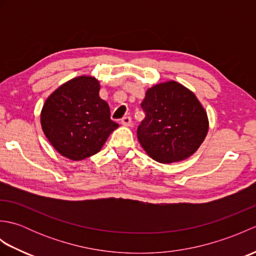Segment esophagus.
I'll list each match as a JSON object with an SVG mask.
<instances>
[{"label":"esophagus","instance_id":"obj_1","mask_svg":"<svg viewBox=\"0 0 256 256\" xmlns=\"http://www.w3.org/2000/svg\"><path fill=\"white\" fill-rule=\"evenodd\" d=\"M121 124L123 125V126H131V124H132L131 118H130V116H124L121 120Z\"/></svg>","mask_w":256,"mask_h":256}]
</instances>
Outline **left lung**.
<instances>
[{
    "label": "left lung",
    "instance_id": "8db88e82",
    "mask_svg": "<svg viewBox=\"0 0 256 256\" xmlns=\"http://www.w3.org/2000/svg\"><path fill=\"white\" fill-rule=\"evenodd\" d=\"M142 108L146 118L138 138L150 158L172 164L187 160L198 150L209 131V118L198 98L174 80L146 90Z\"/></svg>",
    "mask_w": 256,
    "mask_h": 256
}]
</instances>
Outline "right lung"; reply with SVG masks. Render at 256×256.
Here are the masks:
<instances>
[{
    "instance_id": "1",
    "label": "right lung",
    "mask_w": 256,
    "mask_h": 256,
    "mask_svg": "<svg viewBox=\"0 0 256 256\" xmlns=\"http://www.w3.org/2000/svg\"><path fill=\"white\" fill-rule=\"evenodd\" d=\"M100 88L96 78L79 76L57 88L42 106V132L68 160L78 162L96 154L118 128L110 118L108 104L99 96Z\"/></svg>"
}]
</instances>
